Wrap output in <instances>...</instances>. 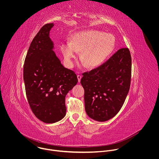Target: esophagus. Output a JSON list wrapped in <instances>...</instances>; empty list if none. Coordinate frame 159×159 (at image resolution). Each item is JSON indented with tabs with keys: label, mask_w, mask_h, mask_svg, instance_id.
Listing matches in <instances>:
<instances>
[{
	"label": "esophagus",
	"mask_w": 159,
	"mask_h": 159,
	"mask_svg": "<svg viewBox=\"0 0 159 159\" xmlns=\"http://www.w3.org/2000/svg\"><path fill=\"white\" fill-rule=\"evenodd\" d=\"M77 78H78V82H80L81 79V78H82V76L78 75H77Z\"/></svg>",
	"instance_id": "esophagus-1"
}]
</instances>
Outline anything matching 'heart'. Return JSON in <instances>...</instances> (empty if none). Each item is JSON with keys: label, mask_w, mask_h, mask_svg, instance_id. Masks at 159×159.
I'll return each mask as SVG.
<instances>
[{"label": "heart", "mask_w": 159, "mask_h": 159, "mask_svg": "<svg viewBox=\"0 0 159 159\" xmlns=\"http://www.w3.org/2000/svg\"><path fill=\"white\" fill-rule=\"evenodd\" d=\"M115 48V40L112 35L103 32L89 30L76 34L71 42L62 46V51L67 65L71 67L76 52L83 53L81 62L86 68H97L111 56Z\"/></svg>", "instance_id": "obj_1"}]
</instances>
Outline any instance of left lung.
I'll return each mask as SVG.
<instances>
[{
  "label": "left lung",
  "instance_id": "obj_1",
  "mask_svg": "<svg viewBox=\"0 0 159 159\" xmlns=\"http://www.w3.org/2000/svg\"><path fill=\"white\" fill-rule=\"evenodd\" d=\"M132 59L128 48H121L103 64L83 73L85 110L91 119L107 121L122 108L130 89Z\"/></svg>",
  "mask_w": 159,
  "mask_h": 159
}]
</instances>
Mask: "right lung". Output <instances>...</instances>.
<instances>
[{"mask_svg": "<svg viewBox=\"0 0 159 159\" xmlns=\"http://www.w3.org/2000/svg\"><path fill=\"white\" fill-rule=\"evenodd\" d=\"M53 23L44 25L28 49L23 70L27 98L35 116L45 123L59 121L66 114V96L77 84L75 72L56 56L49 37Z\"/></svg>", "mask_w": 159, "mask_h": 159, "instance_id": "1", "label": "right lung"}]
</instances>
